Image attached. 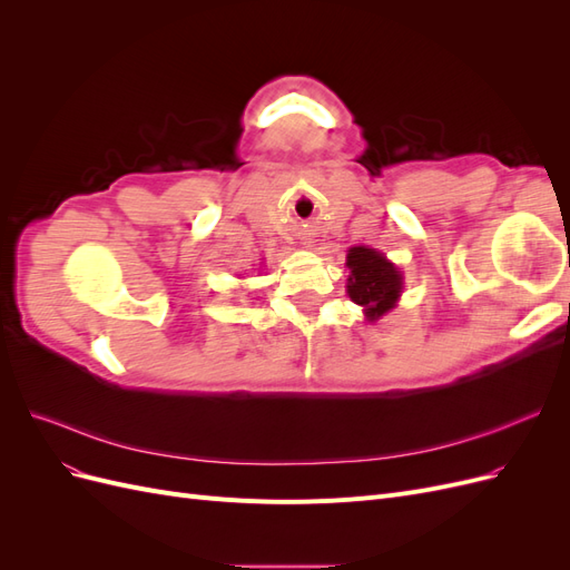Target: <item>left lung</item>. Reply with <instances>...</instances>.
Instances as JSON below:
<instances>
[{"instance_id":"8db88e82","label":"left lung","mask_w":570,"mask_h":570,"mask_svg":"<svg viewBox=\"0 0 570 570\" xmlns=\"http://www.w3.org/2000/svg\"><path fill=\"white\" fill-rule=\"evenodd\" d=\"M347 295L354 304L364 306L366 321L383 318L396 306L402 295V271L387 256L371 247H352L347 252Z\"/></svg>"}]
</instances>
